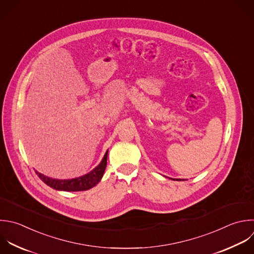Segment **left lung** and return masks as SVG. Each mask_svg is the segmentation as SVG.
<instances>
[{"instance_id": "left-lung-1", "label": "left lung", "mask_w": 254, "mask_h": 254, "mask_svg": "<svg viewBox=\"0 0 254 254\" xmlns=\"http://www.w3.org/2000/svg\"><path fill=\"white\" fill-rule=\"evenodd\" d=\"M172 180H174V179H172ZM177 181H181V180H180V179H177Z\"/></svg>"}]
</instances>
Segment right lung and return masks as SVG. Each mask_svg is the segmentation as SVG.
Returning <instances> with one entry per match:
<instances>
[{
	"mask_svg": "<svg viewBox=\"0 0 254 254\" xmlns=\"http://www.w3.org/2000/svg\"><path fill=\"white\" fill-rule=\"evenodd\" d=\"M107 155H108V150L106 151L102 161L96 168H94L88 174H85L84 176H81L79 178L70 179V180H58V179L49 178L37 171L36 173L46 185H48L49 187L55 190H64V191L86 190L93 188L101 181L107 165Z\"/></svg>",
	"mask_w": 254,
	"mask_h": 254,
	"instance_id": "obj_1",
	"label": "right lung"
}]
</instances>
